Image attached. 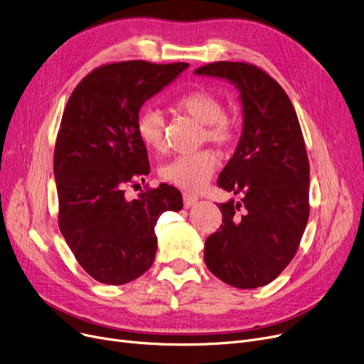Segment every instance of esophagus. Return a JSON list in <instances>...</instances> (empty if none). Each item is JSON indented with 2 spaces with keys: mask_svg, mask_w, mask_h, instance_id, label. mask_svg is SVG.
<instances>
[{
  "mask_svg": "<svg viewBox=\"0 0 364 364\" xmlns=\"http://www.w3.org/2000/svg\"><path fill=\"white\" fill-rule=\"evenodd\" d=\"M183 200H184V208H192V206H195L196 203H198V200H199V198L198 196H195V195H190V193H184L183 195Z\"/></svg>",
  "mask_w": 364,
  "mask_h": 364,
  "instance_id": "obj_1",
  "label": "esophagus"
}]
</instances>
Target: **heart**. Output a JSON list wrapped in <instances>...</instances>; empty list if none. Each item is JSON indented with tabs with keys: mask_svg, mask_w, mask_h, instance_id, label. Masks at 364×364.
I'll return each instance as SVG.
<instances>
[{
	"mask_svg": "<svg viewBox=\"0 0 364 364\" xmlns=\"http://www.w3.org/2000/svg\"><path fill=\"white\" fill-rule=\"evenodd\" d=\"M178 112L202 124V139L220 147H228L236 140V128L225 118L223 102L209 91H190L177 99ZM137 132L141 141L150 149L161 151L165 147L166 119L156 107H146L137 119ZM218 166V158L211 150H199L178 155L162 165L159 176L164 181L184 190H198L213 177Z\"/></svg>",
	"mask_w": 364,
	"mask_h": 364,
	"instance_id": "obj_1",
	"label": "heart"
}]
</instances>
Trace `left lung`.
Returning a JSON list of instances; mask_svg holds the SVG:
<instances>
[{
    "label": "left lung",
    "instance_id": "left-lung-1",
    "mask_svg": "<svg viewBox=\"0 0 364 364\" xmlns=\"http://www.w3.org/2000/svg\"><path fill=\"white\" fill-rule=\"evenodd\" d=\"M196 75L227 80L239 90L240 140L217 184L242 195L220 203L223 225L205 240V264L239 289L273 282L299 246L310 215V165L296 112L284 90L259 68L215 62Z\"/></svg>",
    "mask_w": 364,
    "mask_h": 364
}]
</instances>
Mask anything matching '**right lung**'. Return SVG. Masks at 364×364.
Segmentation results:
<instances>
[{"label":"right lung","mask_w":364,"mask_h":364,"mask_svg":"<svg viewBox=\"0 0 364 364\" xmlns=\"http://www.w3.org/2000/svg\"><path fill=\"white\" fill-rule=\"evenodd\" d=\"M187 68L105 65L69 97L54 149L59 227L76 261L100 283L125 284L144 274L155 261L159 215L183 208L181 193L165 183L132 200L124 187L150 171L137 132L141 106Z\"/></svg>","instance_id":"right-lung-1"}]
</instances>
